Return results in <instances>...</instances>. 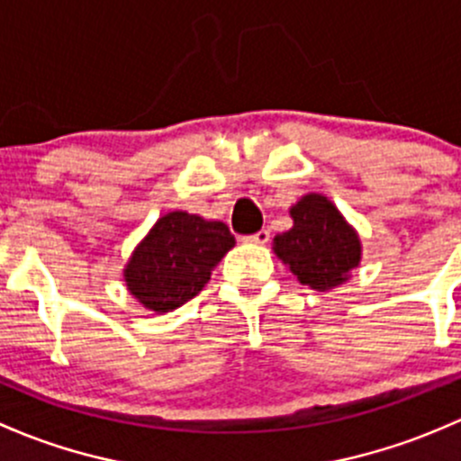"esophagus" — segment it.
<instances>
[{
  "label": "esophagus",
  "instance_id": "34e87169",
  "mask_svg": "<svg viewBox=\"0 0 461 461\" xmlns=\"http://www.w3.org/2000/svg\"><path fill=\"white\" fill-rule=\"evenodd\" d=\"M268 240H270V232L266 230V229H262V230H258L255 232V235H249V237H244V241H249V244H268Z\"/></svg>",
  "mask_w": 461,
  "mask_h": 461
}]
</instances>
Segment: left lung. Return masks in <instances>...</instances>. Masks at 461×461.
I'll use <instances>...</instances> for the list:
<instances>
[{
	"label": "left lung",
	"mask_w": 461,
	"mask_h": 461,
	"mask_svg": "<svg viewBox=\"0 0 461 461\" xmlns=\"http://www.w3.org/2000/svg\"><path fill=\"white\" fill-rule=\"evenodd\" d=\"M288 212L293 229L275 235L273 250L297 282L320 293L348 282L362 262V240L339 208L321 193H306Z\"/></svg>",
	"instance_id": "obj_1"
}]
</instances>
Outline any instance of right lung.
I'll list each match as a JSON object with an SVG mask.
<instances>
[{"instance_id":"add662e5","label":"right lung","mask_w":461,"mask_h":461,"mask_svg":"<svg viewBox=\"0 0 461 461\" xmlns=\"http://www.w3.org/2000/svg\"><path fill=\"white\" fill-rule=\"evenodd\" d=\"M235 246L224 221L186 211L161 215L124 266L128 293L146 311L170 312L197 295Z\"/></svg>"}]
</instances>
